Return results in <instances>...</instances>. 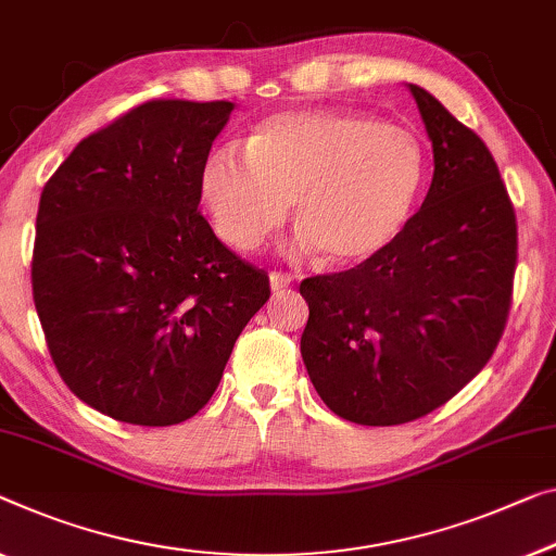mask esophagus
<instances>
[{
	"mask_svg": "<svg viewBox=\"0 0 556 556\" xmlns=\"http://www.w3.org/2000/svg\"><path fill=\"white\" fill-rule=\"evenodd\" d=\"M292 285H294V279L289 275H281V271H271V275H269V287H271V292H275V294L285 292V289H289Z\"/></svg>",
	"mask_w": 556,
	"mask_h": 556,
	"instance_id": "1",
	"label": "esophagus"
}]
</instances>
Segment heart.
<instances>
[{"instance_id":"obj_1","label":"heart","mask_w":556,"mask_h":556,"mask_svg":"<svg viewBox=\"0 0 556 556\" xmlns=\"http://www.w3.org/2000/svg\"><path fill=\"white\" fill-rule=\"evenodd\" d=\"M427 174L425 144L407 127L350 110H292L256 124L247 152L212 149L199 197L235 252L260 250L294 202V252L359 267L407 231Z\"/></svg>"}]
</instances>
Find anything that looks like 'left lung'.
Masks as SVG:
<instances>
[{
    "mask_svg": "<svg viewBox=\"0 0 556 556\" xmlns=\"http://www.w3.org/2000/svg\"><path fill=\"white\" fill-rule=\"evenodd\" d=\"M432 142V187L377 260L304 279L302 359L327 407L392 427L469 384L507 325L517 219L494 156L427 89L407 85Z\"/></svg>",
    "mask_w": 556,
    "mask_h": 556,
    "instance_id": "1",
    "label": "left lung"
}]
</instances>
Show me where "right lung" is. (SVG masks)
<instances>
[{
    "label": "right lung",
    "mask_w": 556,
    "mask_h": 556,
    "mask_svg": "<svg viewBox=\"0 0 556 556\" xmlns=\"http://www.w3.org/2000/svg\"><path fill=\"white\" fill-rule=\"evenodd\" d=\"M231 102L154 99L74 147L45 185L31 292L64 384L106 417L179 425L204 407L269 279L199 214Z\"/></svg>",
    "instance_id": "1"
}]
</instances>
